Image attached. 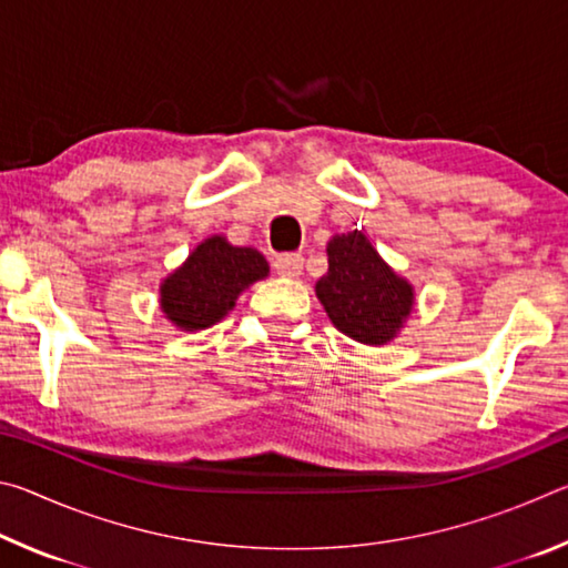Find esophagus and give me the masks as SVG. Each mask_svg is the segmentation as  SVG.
Here are the masks:
<instances>
[{"label": "esophagus", "instance_id": "obj_1", "mask_svg": "<svg viewBox=\"0 0 568 568\" xmlns=\"http://www.w3.org/2000/svg\"><path fill=\"white\" fill-rule=\"evenodd\" d=\"M273 267L281 277H301L303 275V255H297V253L277 255L273 261Z\"/></svg>", "mask_w": 568, "mask_h": 568}]
</instances>
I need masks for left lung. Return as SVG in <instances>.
<instances>
[{
	"label": "left lung",
	"mask_w": 568,
	"mask_h": 568,
	"mask_svg": "<svg viewBox=\"0 0 568 568\" xmlns=\"http://www.w3.org/2000/svg\"><path fill=\"white\" fill-rule=\"evenodd\" d=\"M325 253L328 273L315 283V295L335 328L371 348L398 338L416 305V287L383 261L363 230L333 235Z\"/></svg>",
	"instance_id": "obj_1"
}]
</instances>
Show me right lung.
Listing matches in <instances>:
<instances>
[{
    "label": "right lung",
    "instance_id": "right-lung-1",
    "mask_svg": "<svg viewBox=\"0 0 568 568\" xmlns=\"http://www.w3.org/2000/svg\"><path fill=\"white\" fill-rule=\"evenodd\" d=\"M267 275L271 265L255 247L233 245L225 235H210L192 247L185 263L162 277L160 311L180 331H205L223 321L237 297Z\"/></svg>",
    "mask_w": 568,
    "mask_h": 568
}]
</instances>
